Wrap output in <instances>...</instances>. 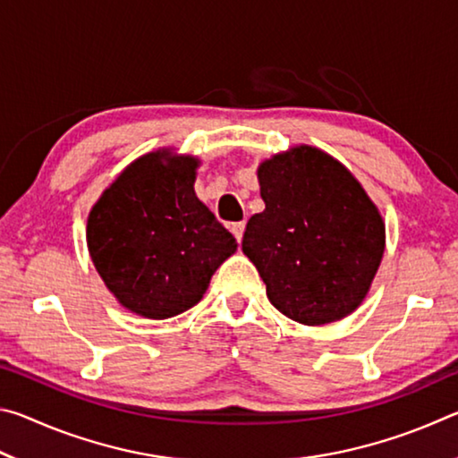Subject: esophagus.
<instances>
[{
  "label": "esophagus",
  "mask_w": 458,
  "mask_h": 458,
  "mask_svg": "<svg viewBox=\"0 0 458 458\" xmlns=\"http://www.w3.org/2000/svg\"><path fill=\"white\" fill-rule=\"evenodd\" d=\"M230 232L234 234V238L238 240V242H242V234H244V222H234L230 226Z\"/></svg>",
  "instance_id": "obj_1"
}]
</instances>
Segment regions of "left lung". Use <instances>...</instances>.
I'll return each mask as SVG.
<instances>
[{
    "label": "left lung",
    "instance_id": "left-lung-1",
    "mask_svg": "<svg viewBox=\"0 0 458 458\" xmlns=\"http://www.w3.org/2000/svg\"><path fill=\"white\" fill-rule=\"evenodd\" d=\"M265 212L246 224L242 250L267 297L293 321L323 325L350 315L384 254V222L358 180L315 147L301 145L259 167Z\"/></svg>",
    "mask_w": 458,
    "mask_h": 458
}]
</instances>
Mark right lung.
Masks as SVG:
<instances>
[{"label": "right lung", "mask_w": 458, "mask_h": 458, "mask_svg": "<svg viewBox=\"0 0 458 458\" xmlns=\"http://www.w3.org/2000/svg\"><path fill=\"white\" fill-rule=\"evenodd\" d=\"M198 161L169 151L143 155L92 208L90 259L123 307L149 319L188 311L236 238L193 191Z\"/></svg>", "instance_id": "1"}]
</instances>
